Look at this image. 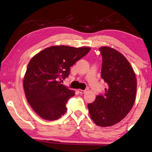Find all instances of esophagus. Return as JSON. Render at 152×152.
Returning a JSON list of instances; mask_svg holds the SVG:
<instances>
[{"instance_id":"34e87169","label":"esophagus","mask_w":152,"mask_h":152,"mask_svg":"<svg viewBox=\"0 0 152 152\" xmlns=\"http://www.w3.org/2000/svg\"><path fill=\"white\" fill-rule=\"evenodd\" d=\"M78 91L80 94H83L86 92V91L85 90H82V89H78Z\"/></svg>"}]
</instances>
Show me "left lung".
Listing matches in <instances>:
<instances>
[{"label": "left lung", "mask_w": 152, "mask_h": 152, "mask_svg": "<svg viewBox=\"0 0 152 152\" xmlns=\"http://www.w3.org/2000/svg\"><path fill=\"white\" fill-rule=\"evenodd\" d=\"M102 56L101 77L107 84L104 95L88 104L91 118L99 126L108 127L121 121L132 109L137 93V78L130 63L112 48H99Z\"/></svg>", "instance_id": "left-lung-1"}]
</instances>
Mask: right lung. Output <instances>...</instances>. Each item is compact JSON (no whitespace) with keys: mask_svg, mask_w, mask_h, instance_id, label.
Returning <instances> with one entry per match:
<instances>
[{"mask_svg":"<svg viewBox=\"0 0 152 152\" xmlns=\"http://www.w3.org/2000/svg\"><path fill=\"white\" fill-rule=\"evenodd\" d=\"M91 48L55 46L46 48L29 61L23 80L26 98L42 119L54 121L67 111L66 104L75 93L61 81L69 75L70 67Z\"/></svg>","mask_w":152,"mask_h":152,"instance_id":"1","label":"right lung"}]
</instances>
